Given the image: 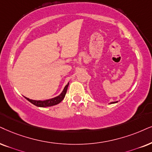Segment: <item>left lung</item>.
I'll list each match as a JSON object with an SVG mask.
<instances>
[{"instance_id": "8db88e82", "label": "left lung", "mask_w": 152, "mask_h": 152, "mask_svg": "<svg viewBox=\"0 0 152 152\" xmlns=\"http://www.w3.org/2000/svg\"><path fill=\"white\" fill-rule=\"evenodd\" d=\"M116 102H111V103L113 104V103H116Z\"/></svg>"}]
</instances>
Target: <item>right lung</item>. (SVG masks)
<instances>
[{"label":"right lung","mask_w":152,"mask_h":152,"mask_svg":"<svg viewBox=\"0 0 152 152\" xmlns=\"http://www.w3.org/2000/svg\"><path fill=\"white\" fill-rule=\"evenodd\" d=\"M69 86V83H67V85L65 86L64 90L62 92V93L60 94L59 96L57 97H54V98L50 99H47V100H44V101H41V100H33V99H30L27 98V97H25L28 101H29L31 103H32L33 104L35 105L36 107H51V106H54V105H56L57 104H59V102L62 101V99L64 98L65 95L66 93V90L67 88H68Z\"/></svg>","instance_id":"right-lung-1"}]
</instances>
